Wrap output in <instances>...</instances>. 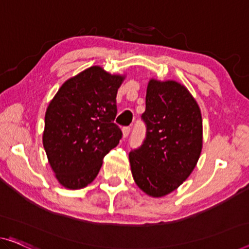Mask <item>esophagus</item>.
Here are the masks:
<instances>
[{
    "label": "esophagus",
    "mask_w": 249,
    "mask_h": 249,
    "mask_svg": "<svg viewBox=\"0 0 249 249\" xmlns=\"http://www.w3.org/2000/svg\"><path fill=\"white\" fill-rule=\"evenodd\" d=\"M122 132H123V137H124V139H126V137L129 135L131 128H129V127H123V129H122Z\"/></svg>",
    "instance_id": "1"
}]
</instances>
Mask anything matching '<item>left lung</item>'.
<instances>
[{"label":"left lung","mask_w":249,"mask_h":249,"mask_svg":"<svg viewBox=\"0 0 249 249\" xmlns=\"http://www.w3.org/2000/svg\"><path fill=\"white\" fill-rule=\"evenodd\" d=\"M146 139L129 153L133 179L144 194L161 198L177 190L194 171L203 144L201 110L184 85L148 80Z\"/></svg>","instance_id":"left-lung-1"}]
</instances>
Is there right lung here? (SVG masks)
Listing matches in <instances>:
<instances>
[{"mask_svg":"<svg viewBox=\"0 0 249 249\" xmlns=\"http://www.w3.org/2000/svg\"><path fill=\"white\" fill-rule=\"evenodd\" d=\"M125 73L91 66L66 80L51 99L44 116L42 143L60 185L77 190L90 184L104 157L120 143L114 123L116 95Z\"/></svg>","mask_w":249,"mask_h":249,"instance_id":"obj_1","label":"right lung"}]
</instances>
